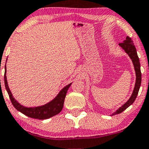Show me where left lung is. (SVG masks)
Here are the masks:
<instances>
[{
  "instance_id": "8db88e82",
  "label": "left lung",
  "mask_w": 149,
  "mask_h": 149,
  "mask_svg": "<svg viewBox=\"0 0 149 149\" xmlns=\"http://www.w3.org/2000/svg\"><path fill=\"white\" fill-rule=\"evenodd\" d=\"M119 45L125 51L126 54L129 56V57L131 58V59L132 60V62H133L134 65V68H135V74H136V80H135V87H134L133 93H132L129 100H128L125 104H123L121 107H119L115 113L112 114V115H117V114L122 113L124 110H126L128 107H129V106L135 102V99H136V97L137 96V94H138L139 88H140L141 81H142V73H141L139 59L138 56H137L136 48H135V45H134L133 42L132 41L131 38L126 36V39L123 41V43H119Z\"/></svg>"
}]
</instances>
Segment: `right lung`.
Segmentation results:
<instances>
[{
  "label": "right lung",
  "instance_id": "right-lung-1",
  "mask_svg": "<svg viewBox=\"0 0 149 149\" xmlns=\"http://www.w3.org/2000/svg\"><path fill=\"white\" fill-rule=\"evenodd\" d=\"M6 67V64H5ZM4 81L5 86L6 88L7 93H8L9 97L12 102L13 106L17 111L21 112L24 115H27V117H30L31 118L38 119H46L50 118L54 115H57L62 111L63 107V103L65 100L66 93H67L69 87L71 86L72 83L69 84L61 89L58 94L56 95L54 99L52 101L47 103L46 104L43 106H37V107H25V106L21 105L17 101H16L11 93L10 88H9L8 84H7V80L6 77V68H5V72L4 75Z\"/></svg>",
  "mask_w": 149,
  "mask_h": 149
}]
</instances>
